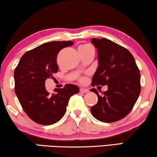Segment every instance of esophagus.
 Masks as SVG:
<instances>
[{"label": "esophagus", "mask_w": 157, "mask_h": 157, "mask_svg": "<svg viewBox=\"0 0 157 157\" xmlns=\"http://www.w3.org/2000/svg\"><path fill=\"white\" fill-rule=\"evenodd\" d=\"M80 91L82 92V93H87V92H89V89H85V88H81Z\"/></svg>", "instance_id": "1"}]
</instances>
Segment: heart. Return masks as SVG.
I'll return each instance as SVG.
<instances>
[{
  "label": "heart",
  "mask_w": 157,
  "mask_h": 157,
  "mask_svg": "<svg viewBox=\"0 0 157 157\" xmlns=\"http://www.w3.org/2000/svg\"><path fill=\"white\" fill-rule=\"evenodd\" d=\"M91 46L89 44H83L82 46H80L78 47V50H81V49H86V48H91Z\"/></svg>",
  "instance_id": "obj_1"
}]
</instances>
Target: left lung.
<instances>
[{
  "label": "left lung",
  "mask_w": 157,
  "mask_h": 157,
  "mask_svg": "<svg viewBox=\"0 0 157 157\" xmlns=\"http://www.w3.org/2000/svg\"><path fill=\"white\" fill-rule=\"evenodd\" d=\"M97 49L98 66L91 85H107L108 90L98 94L91 112L98 121L111 123L127 116L141 92L140 71L132 53L124 47L106 38H91Z\"/></svg>",
  "instance_id": "1"
}]
</instances>
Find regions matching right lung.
I'll list each match as a JSON object with an SVG mask.
<instances>
[{"label":"right lung","mask_w":157,"mask_h":157,"mask_svg":"<svg viewBox=\"0 0 157 157\" xmlns=\"http://www.w3.org/2000/svg\"><path fill=\"white\" fill-rule=\"evenodd\" d=\"M72 41H51L27 51L23 55L14 71L15 92L23 111L30 119L41 125H51L65 114L71 96L78 94L74 84L46 91L45 81L58 72L57 56Z\"/></svg>","instance_id":"obj_1"}]
</instances>
